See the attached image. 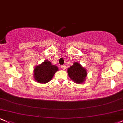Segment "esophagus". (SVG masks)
I'll use <instances>...</instances> for the list:
<instances>
[{
	"instance_id": "obj_1",
	"label": "esophagus",
	"mask_w": 123,
	"mask_h": 123,
	"mask_svg": "<svg viewBox=\"0 0 123 123\" xmlns=\"http://www.w3.org/2000/svg\"><path fill=\"white\" fill-rule=\"evenodd\" d=\"M61 68L63 69V70H65V69H66V66L65 65H61Z\"/></svg>"
}]
</instances>
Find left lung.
Returning <instances> with one entry per match:
<instances>
[{"instance_id": "1", "label": "left lung", "mask_w": 123, "mask_h": 123, "mask_svg": "<svg viewBox=\"0 0 123 123\" xmlns=\"http://www.w3.org/2000/svg\"><path fill=\"white\" fill-rule=\"evenodd\" d=\"M69 77L76 83H82L87 75L86 69L78 62L74 63L68 69Z\"/></svg>"}]
</instances>
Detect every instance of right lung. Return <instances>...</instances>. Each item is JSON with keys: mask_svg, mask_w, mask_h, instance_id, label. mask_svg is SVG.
Segmentation results:
<instances>
[{"mask_svg": "<svg viewBox=\"0 0 123 123\" xmlns=\"http://www.w3.org/2000/svg\"><path fill=\"white\" fill-rule=\"evenodd\" d=\"M58 70L56 66L52 65L49 61H45L41 65L37 66L34 69V78L36 81L44 84L48 82Z\"/></svg>", "mask_w": 123, "mask_h": 123, "instance_id": "right-lung-1", "label": "right lung"}]
</instances>
